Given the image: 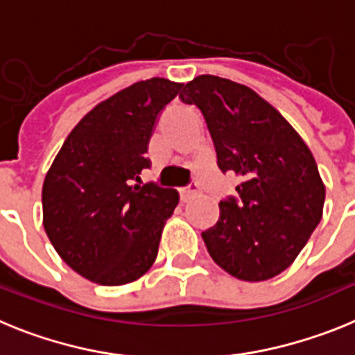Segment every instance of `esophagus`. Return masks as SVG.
I'll return each mask as SVG.
<instances>
[{
  "label": "esophagus",
  "instance_id": "obj_1",
  "mask_svg": "<svg viewBox=\"0 0 355 355\" xmlns=\"http://www.w3.org/2000/svg\"><path fill=\"white\" fill-rule=\"evenodd\" d=\"M196 193H197V184L196 183H190L188 187L180 188V197H181V200H183V202H187V200L190 199L192 196H196Z\"/></svg>",
  "mask_w": 355,
  "mask_h": 355
}]
</instances>
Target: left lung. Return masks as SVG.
<instances>
[{"mask_svg": "<svg viewBox=\"0 0 355 355\" xmlns=\"http://www.w3.org/2000/svg\"><path fill=\"white\" fill-rule=\"evenodd\" d=\"M205 115L222 172L241 183L202 233L209 256L241 281H266L295 261L322 218L325 187L309 147L277 110L245 85L193 78L180 94Z\"/></svg>", "mask_w": 355, "mask_h": 355, "instance_id": "left-lung-1", "label": "left lung"}]
</instances>
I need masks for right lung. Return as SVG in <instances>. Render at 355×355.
<instances>
[{
    "label": "right lung",
    "instance_id": "add662e5",
    "mask_svg": "<svg viewBox=\"0 0 355 355\" xmlns=\"http://www.w3.org/2000/svg\"><path fill=\"white\" fill-rule=\"evenodd\" d=\"M181 83H133L99 103L69 133L42 187L44 229L72 270L119 286L155 263L165 220L180 202L172 188L140 187L162 110Z\"/></svg>",
    "mask_w": 355,
    "mask_h": 355
}]
</instances>
